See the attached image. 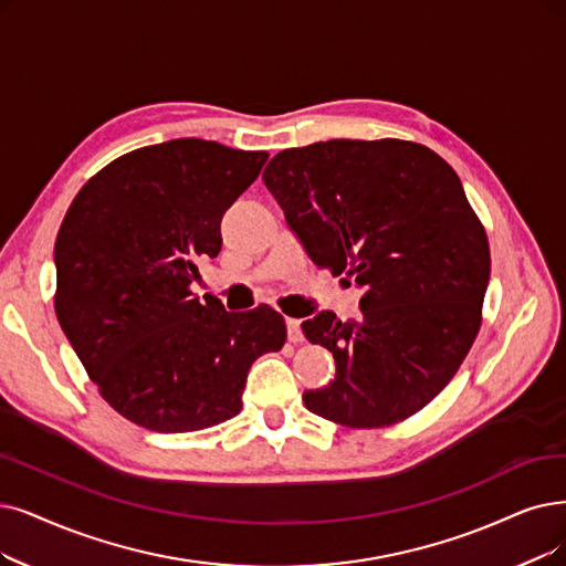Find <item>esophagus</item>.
Wrapping results in <instances>:
<instances>
[{"instance_id":"obj_1","label":"esophagus","mask_w":566,"mask_h":566,"mask_svg":"<svg viewBox=\"0 0 566 566\" xmlns=\"http://www.w3.org/2000/svg\"><path fill=\"white\" fill-rule=\"evenodd\" d=\"M285 329H287V338L292 344L304 342V334H302V327H300L297 318H285Z\"/></svg>"}]
</instances>
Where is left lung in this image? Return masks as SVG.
Returning <instances> with one entry per match:
<instances>
[{
	"mask_svg": "<svg viewBox=\"0 0 566 566\" xmlns=\"http://www.w3.org/2000/svg\"><path fill=\"white\" fill-rule=\"evenodd\" d=\"M264 186L306 255L361 290L359 318L302 323L336 361L311 413L350 427L413 416L460 369L481 327L490 245L462 180L420 144L332 139L271 157Z\"/></svg>",
	"mask_w": 566,
	"mask_h": 566,
	"instance_id": "8db88e82",
	"label": "left lung"
}]
</instances>
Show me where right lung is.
Listing matches in <instances>:
<instances>
[{
  "label": "right lung",
  "mask_w": 566,
  "mask_h": 566,
  "mask_svg": "<svg viewBox=\"0 0 566 566\" xmlns=\"http://www.w3.org/2000/svg\"><path fill=\"white\" fill-rule=\"evenodd\" d=\"M264 150L171 139L90 178L55 241V313L102 397L176 434L241 411L248 369L285 344L271 306L228 313L190 290L220 253V220L260 176Z\"/></svg>",
  "instance_id": "add662e5"
}]
</instances>
